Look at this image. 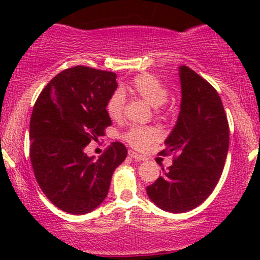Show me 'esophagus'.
<instances>
[{"label":"esophagus","mask_w":260,"mask_h":260,"mask_svg":"<svg viewBox=\"0 0 260 260\" xmlns=\"http://www.w3.org/2000/svg\"><path fill=\"white\" fill-rule=\"evenodd\" d=\"M127 154H129L130 157L137 159V161H144V159H145L144 156L137 154V152L134 151V150H129V152H127Z\"/></svg>","instance_id":"esophagus-1"}]
</instances>
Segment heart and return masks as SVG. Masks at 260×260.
I'll return each mask as SVG.
<instances>
[{
	"label": "heart",
	"mask_w": 260,
	"mask_h": 260,
	"mask_svg": "<svg viewBox=\"0 0 260 260\" xmlns=\"http://www.w3.org/2000/svg\"><path fill=\"white\" fill-rule=\"evenodd\" d=\"M127 91L135 97L143 99L155 108L157 115L166 112V102L168 99L169 90L162 80L151 73H141L131 81ZM125 98L120 91H115L110 95L105 104V110L109 117L113 120L122 119L124 115ZM159 133L154 126H131L123 135L124 141L135 149H145L152 142L158 140Z\"/></svg>",
	"instance_id": "obj_1"
}]
</instances>
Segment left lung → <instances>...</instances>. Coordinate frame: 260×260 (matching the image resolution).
<instances>
[{"mask_svg":"<svg viewBox=\"0 0 260 260\" xmlns=\"http://www.w3.org/2000/svg\"><path fill=\"white\" fill-rule=\"evenodd\" d=\"M181 111L166 148L159 155H174L173 166L147 187L148 197L172 213L190 211L214 189L225 166L230 126L218 92L187 66L180 67Z\"/></svg>","mask_w":260,"mask_h":260,"instance_id":"left-lung-1","label":"left lung"}]
</instances>
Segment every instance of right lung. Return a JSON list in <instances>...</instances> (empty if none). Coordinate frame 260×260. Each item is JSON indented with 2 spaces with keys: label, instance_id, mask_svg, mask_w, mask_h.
<instances>
[{
  "label": "right lung",
  "instance_id": "1",
  "mask_svg": "<svg viewBox=\"0 0 260 260\" xmlns=\"http://www.w3.org/2000/svg\"><path fill=\"white\" fill-rule=\"evenodd\" d=\"M116 73L74 66L46 85L30 117L29 157L35 179L55 207L71 214L93 211L108 195L115 169L127 150L113 142L98 159L84 148L104 136L111 119L105 104L117 88Z\"/></svg>",
  "mask_w": 260,
  "mask_h": 260
}]
</instances>
